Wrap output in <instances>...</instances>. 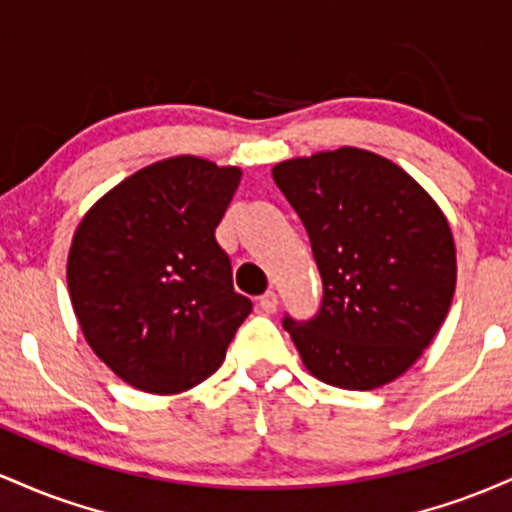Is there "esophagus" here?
<instances>
[{
    "label": "esophagus",
    "mask_w": 512,
    "mask_h": 512,
    "mask_svg": "<svg viewBox=\"0 0 512 512\" xmlns=\"http://www.w3.org/2000/svg\"><path fill=\"white\" fill-rule=\"evenodd\" d=\"M260 308L267 315H274L276 308H279V296H276L274 291H267L264 296H260Z\"/></svg>",
    "instance_id": "obj_1"
}]
</instances>
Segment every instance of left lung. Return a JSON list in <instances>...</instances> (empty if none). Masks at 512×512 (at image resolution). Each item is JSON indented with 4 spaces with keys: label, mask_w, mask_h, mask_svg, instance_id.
Here are the masks:
<instances>
[{
    "label": "left lung",
    "mask_w": 512,
    "mask_h": 512,
    "mask_svg": "<svg viewBox=\"0 0 512 512\" xmlns=\"http://www.w3.org/2000/svg\"><path fill=\"white\" fill-rule=\"evenodd\" d=\"M272 175L308 231L325 289L313 320H284L303 366L342 390L392 383L433 342L455 296L443 209L407 170L356 146L289 158Z\"/></svg>",
    "instance_id": "left-lung-1"
}]
</instances>
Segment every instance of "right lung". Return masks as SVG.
Returning <instances> with one entry per match:
<instances>
[{
  "label": "right lung",
  "mask_w": 512,
  "mask_h": 512,
  "mask_svg": "<svg viewBox=\"0 0 512 512\" xmlns=\"http://www.w3.org/2000/svg\"><path fill=\"white\" fill-rule=\"evenodd\" d=\"M243 170L199 156L151 163L86 211L67 257L88 346L120 380L180 395L221 368L252 303L214 231Z\"/></svg>",
  "instance_id": "1"
}]
</instances>
